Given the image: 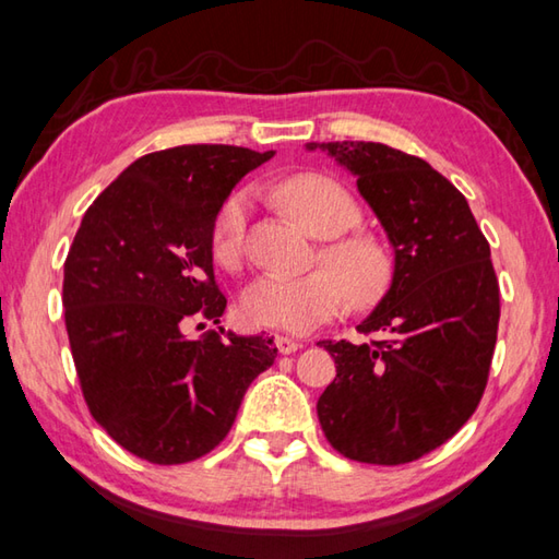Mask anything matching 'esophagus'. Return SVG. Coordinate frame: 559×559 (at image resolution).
I'll use <instances>...</instances> for the list:
<instances>
[{
    "instance_id": "obj_1",
    "label": "esophagus",
    "mask_w": 559,
    "mask_h": 559,
    "mask_svg": "<svg viewBox=\"0 0 559 559\" xmlns=\"http://www.w3.org/2000/svg\"><path fill=\"white\" fill-rule=\"evenodd\" d=\"M276 348H278V352H281L283 356H288V354H295V352H298L300 344L295 342V338H290V336L276 334Z\"/></svg>"
}]
</instances>
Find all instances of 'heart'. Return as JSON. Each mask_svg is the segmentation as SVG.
Returning <instances> with one entry per match:
<instances>
[{"label": "heart", "instance_id": "1", "mask_svg": "<svg viewBox=\"0 0 559 559\" xmlns=\"http://www.w3.org/2000/svg\"><path fill=\"white\" fill-rule=\"evenodd\" d=\"M276 201L310 235L326 239L317 266L298 278L266 273L245 290L239 310L249 324L305 334L330 322L348 302L368 308L388 290L392 261L388 249L370 233L348 229L360 223V207L346 186L324 174H295L273 189ZM249 193H229L217 207L211 227V251L217 264L239 266L245 257Z\"/></svg>", "mask_w": 559, "mask_h": 559}]
</instances>
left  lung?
<instances>
[{
    "instance_id": "1",
    "label": "left lung",
    "mask_w": 559,
    "mask_h": 559,
    "mask_svg": "<svg viewBox=\"0 0 559 559\" xmlns=\"http://www.w3.org/2000/svg\"><path fill=\"white\" fill-rule=\"evenodd\" d=\"M356 174L395 247V276L358 332L320 342L336 378L317 402L348 461H419L463 429L485 395L499 330V281L465 195L424 162L382 142H308Z\"/></svg>"
}]
</instances>
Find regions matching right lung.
<instances>
[{"label": "right lung", "instance_id": "obj_1", "mask_svg": "<svg viewBox=\"0 0 559 559\" xmlns=\"http://www.w3.org/2000/svg\"><path fill=\"white\" fill-rule=\"evenodd\" d=\"M271 157L235 145L150 152L76 229L62 281L76 378L96 424L142 461L181 465L211 453L251 380L276 360L273 336H186L227 308L211 251L217 207Z\"/></svg>", "mask_w": 559, "mask_h": 559}]
</instances>
